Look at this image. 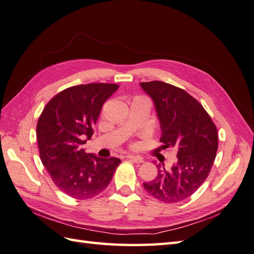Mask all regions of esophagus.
<instances>
[{
  "label": "esophagus",
  "mask_w": 254,
  "mask_h": 254,
  "mask_svg": "<svg viewBox=\"0 0 254 254\" xmlns=\"http://www.w3.org/2000/svg\"><path fill=\"white\" fill-rule=\"evenodd\" d=\"M127 159H128L129 161L135 162V163H142V162H144V159L140 157H135V155H127Z\"/></svg>",
  "instance_id": "esophagus-1"
}]
</instances>
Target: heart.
<instances>
[{"label": "heart", "instance_id": "obj_1", "mask_svg": "<svg viewBox=\"0 0 254 254\" xmlns=\"http://www.w3.org/2000/svg\"><path fill=\"white\" fill-rule=\"evenodd\" d=\"M135 99H144V97H139V96H138V97H135Z\"/></svg>", "mask_w": 254, "mask_h": 254}]
</instances>
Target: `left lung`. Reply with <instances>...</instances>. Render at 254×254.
Segmentation results:
<instances>
[{
	"label": "left lung",
	"mask_w": 254,
	"mask_h": 254,
	"mask_svg": "<svg viewBox=\"0 0 254 254\" xmlns=\"http://www.w3.org/2000/svg\"><path fill=\"white\" fill-rule=\"evenodd\" d=\"M151 97L161 126L163 148L175 147L177 163L158 165L145 190L163 203H178L196 191L209 175L218 150V132L201 104L185 90L163 81L140 82Z\"/></svg>",
	"instance_id": "obj_1"
}]
</instances>
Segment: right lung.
<instances>
[{
    "instance_id": "1",
    "label": "right lung",
    "mask_w": 254,
    "mask_h": 254,
    "mask_svg": "<svg viewBox=\"0 0 254 254\" xmlns=\"http://www.w3.org/2000/svg\"><path fill=\"white\" fill-rule=\"evenodd\" d=\"M118 88L116 83L69 87L54 96L38 118L42 163L55 185L70 197L88 199L100 194L120 164L118 158H99L81 148L92 137L103 104Z\"/></svg>"
}]
</instances>
